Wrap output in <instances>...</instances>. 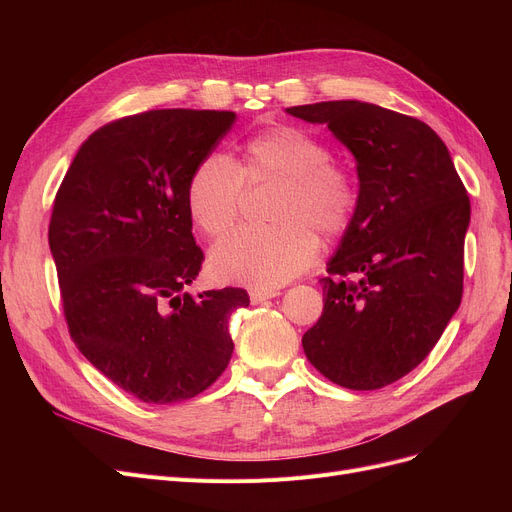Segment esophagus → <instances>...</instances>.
Wrapping results in <instances>:
<instances>
[{
  "label": "esophagus",
  "mask_w": 512,
  "mask_h": 512,
  "mask_svg": "<svg viewBox=\"0 0 512 512\" xmlns=\"http://www.w3.org/2000/svg\"><path fill=\"white\" fill-rule=\"evenodd\" d=\"M278 290H259V288H255V290H251V303L253 305H259V303H265V301H270V299H274V297H278Z\"/></svg>",
  "instance_id": "esophagus-1"
}]
</instances>
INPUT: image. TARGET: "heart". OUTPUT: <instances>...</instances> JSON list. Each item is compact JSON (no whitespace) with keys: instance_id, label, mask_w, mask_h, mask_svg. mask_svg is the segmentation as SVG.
I'll list each match as a JSON object with an SVG mask.
<instances>
[{"instance_id":"obj_1","label":"heart","mask_w":512,"mask_h":512,"mask_svg":"<svg viewBox=\"0 0 512 512\" xmlns=\"http://www.w3.org/2000/svg\"><path fill=\"white\" fill-rule=\"evenodd\" d=\"M265 180H280L270 207L274 224L240 228L213 247L209 265L222 282L282 286L315 261V234L336 238L353 218V178L334 164L324 143L294 126L255 134L242 145L240 166L224 155L205 157L188 182V211L205 234L222 236L238 220L245 182Z\"/></svg>"}]
</instances>
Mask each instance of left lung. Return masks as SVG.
I'll list each match as a JSON object with an SVG mask.
<instances>
[{
  "label": "left lung",
  "mask_w": 512,
  "mask_h": 512,
  "mask_svg": "<svg viewBox=\"0 0 512 512\" xmlns=\"http://www.w3.org/2000/svg\"><path fill=\"white\" fill-rule=\"evenodd\" d=\"M355 155L359 197L328 261L324 313L305 355L348 390H378L413 371L463 297L471 220L467 188L444 141L425 122L365 101L294 105Z\"/></svg>",
  "instance_id": "1"
}]
</instances>
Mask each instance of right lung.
<instances>
[{"mask_svg":"<svg viewBox=\"0 0 512 512\" xmlns=\"http://www.w3.org/2000/svg\"><path fill=\"white\" fill-rule=\"evenodd\" d=\"M234 112L151 110L80 145L53 201L49 249L78 351L151 405L207 390L228 367L242 288L184 292L201 272L186 191Z\"/></svg>","mask_w":512,"mask_h":512,"instance_id":"obj_1","label":"right lung"}]
</instances>
